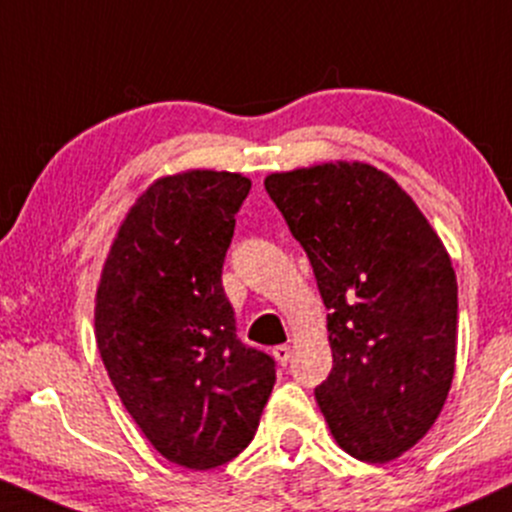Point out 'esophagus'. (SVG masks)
Segmentation results:
<instances>
[{"label":"esophagus","instance_id":"obj_1","mask_svg":"<svg viewBox=\"0 0 512 512\" xmlns=\"http://www.w3.org/2000/svg\"><path fill=\"white\" fill-rule=\"evenodd\" d=\"M272 355L279 364H284V367H286V364H289V359H291V347L289 345H277L272 350Z\"/></svg>","mask_w":512,"mask_h":512}]
</instances>
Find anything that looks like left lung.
<instances>
[{
    "label": "left lung",
    "mask_w": 512,
    "mask_h": 512,
    "mask_svg": "<svg viewBox=\"0 0 512 512\" xmlns=\"http://www.w3.org/2000/svg\"><path fill=\"white\" fill-rule=\"evenodd\" d=\"M311 260L333 369L316 401L335 442L369 464L432 428L457 357V277L428 218L389 174L325 162L265 179Z\"/></svg>",
    "instance_id": "8db88e82"
}]
</instances>
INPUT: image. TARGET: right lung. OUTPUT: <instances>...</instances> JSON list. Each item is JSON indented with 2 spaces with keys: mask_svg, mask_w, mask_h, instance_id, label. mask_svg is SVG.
<instances>
[{
  "mask_svg": "<svg viewBox=\"0 0 512 512\" xmlns=\"http://www.w3.org/2000/svg\"><path fill=\"white\" fill-rule=\"evenodd\" d=\"M250 179L192 170L157 179L111 245L97 345L123 406L170 462L206 471L250 445L277 362L235 335L223 262Z\"/></svg>",
  "mask_w": 512,
  "mask_h": 512,
  "instance_id": "right-lung-1",
  "label": "right lung"
}]
</instances>
